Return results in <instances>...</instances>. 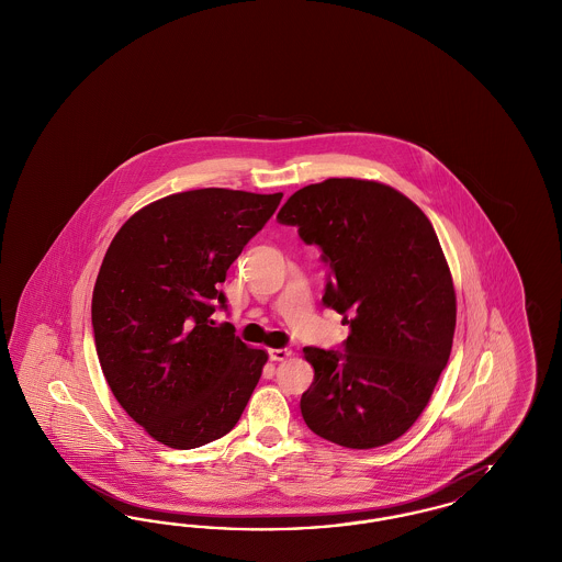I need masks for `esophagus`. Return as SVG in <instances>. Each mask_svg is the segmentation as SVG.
Instances as JSON below:
<instances>
[{"mask_svg":"<svg viewBox=\"0 0 562 562\" xmlns=\"http://www.w3.org/2000/svg\"><path fill=\"white\" fill-rule=\"evenodd\" d=\"M291 356H293V349L291 348L269 349V358L276 360V362H284Z\"/></svg>","mask_w":562,"mask_h":562,"instance_id":"obj_1","label":"esophagus"}]
</instances>
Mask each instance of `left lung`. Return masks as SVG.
<instances>
[{
  "instance_id": "left-lung-1",
  "label": "left lung",
  "mask_w": 562,
  "mask_h": 562,
  "mask_svg": "<svg viewBox=\"0 0 562 562\" xmlns=\"http://www.w3.org/2000/svg\"><path fill=\"white\" fill-rule=\"evenodd\" d=\"M278 221L321 248L322 303L349 324L344 349L303 348L314 367L301 396L307 428L348 449L401 438L453 348V278L428 216L390 186L326 179L294 191Z\"/></svg>"
}]
</instances>
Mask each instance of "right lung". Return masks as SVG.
Returning a JSON list of instances; mask_svg holds the SVG:
<instances>
[{
	"label": "right lung",
	"mask_w": 562,
	"mask_h": 562,
	"mask_svg": "<svg viewBox=\"0 0 562 562\" xmlns=\"http://www.w3.org/2000/svg\"><path fill=\"white\" fill-rule=\"evenodd\" d=\"M282 193L193 189L134 213L115 234L92 293L99 362L115 401L170 449L232 431L268 353L248 348L223 310L227 269Z\"/></svg>",
	"instance_id": "add662e5"
}]
</instances>
